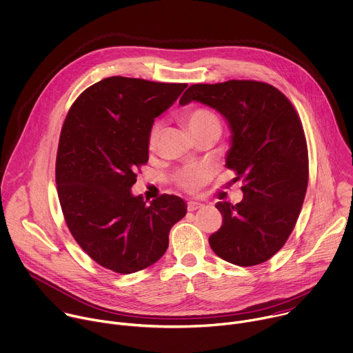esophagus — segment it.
I'll use <instances>...</instances> for the list:
<instances>
[{
  "label": "esophagus",
  "instance_id": "34e87169",
  "mask_svg": "<svg viewBox=\"0 0 353 353\" xmlns=\"http://www.w3.org/2000/svg\"><path fill=\"white\" fill-rule=\"evenodd\" d=\"M188 211H196V210H199V208H201L203 207V204L201 203H199V201H188Z\"/></svg>",
  "mask_w": 353,
  "mask_h": 353
}]
</instances>
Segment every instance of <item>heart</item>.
Segmentation results:
<instances>
[{
	"instance_id": "1",
	"label": "heart",
	"mask_w": 353,
	"mask_h": 353,
	"mask_svg": "<svg viewBox=\"0 0 353 353\" xmlns=\"http://www.w3.org/2000/svg\"><path fill=\"white\" fill-rule=\"evenodd\" d=\"M183 118L188 126L190 128V130L194 133V136H199L208 130H217L221 133L223 125L220 118L214 111H211L205 107L190 108L183 114ZM159 136H160V123L156 122L149 132L148 142L150 149L156 148ZM208 178H210V170L204 165H197V164L181 167L172 174V182L175 183V186L189 193L199 190L207 182Z\"/></svg>"
}]
</instances>
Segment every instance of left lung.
I'll return each instance as SVG.
<instances>
[{
  "mask_svg": "<svg viewBox=\"0 0 353 353\" xmlns=\"http://www.w3.org/2000/svg\"><path fill=\"white\" fill-rule=\"evenodd\" d=\"M192 100L227 118L232 146L225 167L243 183L241 203L216 204L223 225L208 243L232 264H261L285 245L305 200L309 154L302 121L284 93L257 81L196 83L179 104Z\"/></svg>",
  "mask_w": 353,
  "mask_h": 353,
  "instance_id": "obj_1",
  "label": "left lung"
}]
</instances>
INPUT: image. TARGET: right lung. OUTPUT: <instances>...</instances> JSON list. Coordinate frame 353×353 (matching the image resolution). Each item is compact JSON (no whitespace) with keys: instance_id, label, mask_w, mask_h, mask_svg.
I'll list each match as a JSON object with an SVG mask.
<instances>
[{"instance_id":"add662e5","label":"right lung","mask_w":353,"mask_h":353,"mask_svg":"<svg viewBox=\"0 0 353 353\" xmlns=\"http://www.w3.org/2000/svg\"><path fill=\"white\" fill-rule=\"evenodd\" d=\"M186 83L111 77L74 101L63 121L55 160L62 214L78 245L101 267L132 274L168 248L185 201L161 194L148 204L132 196L137 170L149 161V132Z\"/></svg>"}]
</instances>
